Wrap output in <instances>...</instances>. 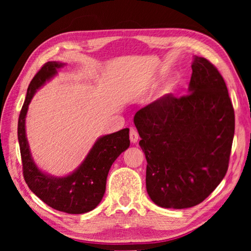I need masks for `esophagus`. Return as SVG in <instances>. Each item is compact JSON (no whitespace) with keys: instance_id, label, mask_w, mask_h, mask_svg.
Wrapping results in <instances>:
<instances>
[{"instance_id":"esophagus-1","label":"esophagus","mask_w":251,"mask_h":251,"mask_svg":"<svg viewBox=\"0 0 251 251\" xmlns=\"http://www.w3.org/2000/svg\"><path fill=\"white\" fill-rule=\"evenodd\" d=\"M129 138H130V142L131 143H137L138 142V138H139V135H138V131L134 127H131L130 131H129Z\"/></svg>"}]
</instances>
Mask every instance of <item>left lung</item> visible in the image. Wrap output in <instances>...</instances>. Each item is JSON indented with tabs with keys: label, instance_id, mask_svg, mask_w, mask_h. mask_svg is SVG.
Returning <instances> with one entry per match:
<instances>
[{
	"label": "left lung",
	"instance_id": "left-lung-1",
	"mask_svg": "<svg viewBox=\"0 0 251 251\" xmlns=\"http://www.w3.org/2000/svg\"><path fill=\"white\" fill-rule=\"evenodd\" d=\"M192 69L188 95H164L134 116L147 160V193L163 208L205 201L230 158L235 112L226 83L206 58L195 56Z\"/></svg>",
	"mask_w": 251,
	"mask_h": 251
}]
</instances>
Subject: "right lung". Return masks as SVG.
Instances as JSON below:
<instances>
[{
  "label": "right lung",
  "instance_id": "right-lung-1",
  "mask_svg": "<svg viewBox=\"0 0 251 251\" xmlns=\"http://www.w3.org/2000/svg\"><path fill=\"white\" fill-rule=\"evenodd\" d=\"M65 64L48 62L28 85L26 97L21 109L18 138L22 157L23 176L29 189L46 205L67 214H85L99 205L106 189V179L114 161L129 147V129L101 136L95 142L79 167L64 177L48 175L37 168L29 151L25 133V118L35 92L56 75Z\"/></svg>",
  "mask_w": 251,
  "mask_h": 251
}]
</instances>
